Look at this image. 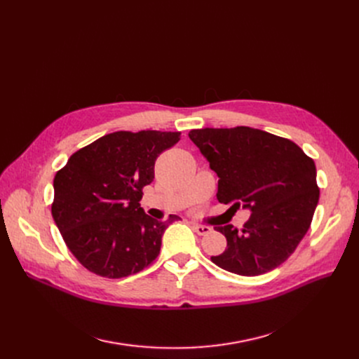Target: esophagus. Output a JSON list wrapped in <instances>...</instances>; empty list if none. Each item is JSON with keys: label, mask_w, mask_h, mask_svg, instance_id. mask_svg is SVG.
Wrapping results in <instances>:
<instances>
[{"label": "esophagus", "mask_w": 359, "mask_h": 359, "mask_svg": "<svg viewBox=\"0 0 359 359\" xmlns=\"http://www.w3.org/2000/svg\"><path fill=\"white\" fill-rule=\"evenodd\" d=\"M194 231L198 234V236H205V234H210L211 233V229L208 227V225H201V224H194L192 225Z\"/></svg>", "instance_id": "34e87169"}]
</instances>
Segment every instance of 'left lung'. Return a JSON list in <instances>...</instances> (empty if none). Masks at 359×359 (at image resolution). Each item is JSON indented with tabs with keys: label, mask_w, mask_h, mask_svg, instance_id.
<instances>
[{
	"label": "left lung",
	"mask_w": 359,
	"mask_h": 359,
	"mask_svg": "<svg viewBox=\"0 0 359 359\" xmlns=\"http://www.w3.org/2000/svg\"><path fill=\"white\" fill-rule=\"evenodd\" d=\"M189 138L219 177L217 199L252 212L241 231L215 227L227 249L211 260L243 276L278 268L310 229L320 196L313 158L295 142L249 126L192 129Z\"/></svg>",
	"instance_id": "1"
}]
</instances>
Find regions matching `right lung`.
I'll return each mask as SVG.
<instances>
[{"mask_svg":"<svg viewBox=\"0 0 359 359\" xmlns=\"http://www.w3.org/2000/svg\"><path fill=\"white\" fill-rule=\"evenodd\" d=\"M179 140L180 132L118 130L75 151L56 172L52 217L86 269L118 279L156 260L165 229L180 218H151L140 201L157 157Z\"/></svg>","mask_w":359,"mask_h":359,"instance_id":"obj_1","label":"right lung"}]
</instances>
